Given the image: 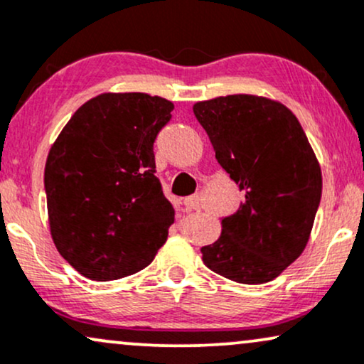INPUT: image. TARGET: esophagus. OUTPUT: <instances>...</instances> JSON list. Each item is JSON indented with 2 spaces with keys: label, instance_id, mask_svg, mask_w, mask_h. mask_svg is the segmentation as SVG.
Instances as JSON below:
<instances>
[{
  "label": "esophagus",
  "instance_id": "1",
  "mask_svg": "<svg viewBox=\"0 0 364 364\" xmlns=\"http://www.w3.org/2000/svg\"><path fill=\"white\" fill-rule=\"evenodd\" d=\"M183 203H185V207H186L188 212H193V210H195V212H198V210L201 208V198H200V195L186 196Z\"/></svg>",
  "mask_w": 364,
  "mask_h": 364
}]
</instances>
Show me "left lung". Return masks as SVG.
<instances>
[{
    "instance_id": "8db88e82",
    "label": "left lung",
    "mask_w": 364,
    "mask_h": 364,
    "mask_svg": "<svg viewBox=\"0 0 364 364\" xmlns=\"http://www.w3.org/2000/svg\"><path fill=\"white\" fill-rule=\"evenodd\" d=\"M193 113L246 193L201 259L232 282H271L304 252L321 203L322 174L307 135L287 107L259 96H220Z\"/></svg>"
}]
</instances>
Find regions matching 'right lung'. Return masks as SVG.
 <instances>
[{
  "mask_svg": "<svg viewBox=\"0 0 364 364\" xmlns=\"http://www.w3.org/2000/svg\"><path fill=\"white\" fill-rule=\"evenodd\" d=\"M173 108L146 93L100 95L50 147L43 174L50 234L82 277L137 273L168 239L174 210L156 176L154 142Z\"/></svg>",
  "mask_w": 364,
  "mask_h": 364,
  "instance_id": "add662e5",
  "label": "right lung"
}]
</instances>
